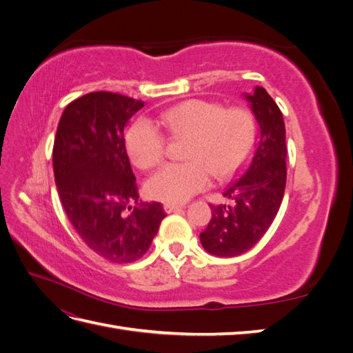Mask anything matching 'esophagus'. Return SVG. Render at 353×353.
<instances>
[{
	"instance_id": "esophagus-1",
	"label": "esophagus",
	"mask_w": 353,
	"mask_h": 353,
	"mask_svg": "<svg viewBox=\"0 0 353 353\" xmlns=\"http://www.w3.org/2000/svg\"><path fill=\"white\" fill-rule=\"evenodd\" d=\"M183 208H184L183 205H175V203H165L163 205V209L166 213H172V212H176Z\"/></svg>"
}]
</instances>
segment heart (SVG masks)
<instances>
[{
  "label": "heart",
  "instance_id": "heart-1",
  "mask_svg": "<svg viewBox=\"0 0 353 353\" xmlns=\"http://www.w3.org/2000/svg\"><path fill=\"white\" fill-rule=\"evenodd\" d=\"M170 137L190 135L183 163H166L147 181L154 200L183 203L206 190L212 176L232 178L249 162L256 143V122L244 108L223 109L219 103L187 100L159 116ZM126 148L135 166L150 169L162 162L166 137L148 119H138L126 134Z\"/></svg>",
  "mask_w": 353,
  "mask_h": 353
}]
</instances>
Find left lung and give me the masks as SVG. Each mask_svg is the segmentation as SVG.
<instances>
[{
	"label": "left lung",
	"mask_w": 353,
	"mask_h": 353,
	"mask_svg": "<svg viewBox=\"0 0 353 353\" xmlns=\"http://www.w3.org/2000/svg\"><path fill=\"white\" fill-rule=\"evenodd\" d=\"M261 128L259 144L252 163L223 196L231 205H210L212 219L200 234L201 245L221 258L250 250L268 231L285 190V126L283 113L265 88L245 94Z\"/></svg>",
	"instance_id": "left-lung-1"
}]
</instances>
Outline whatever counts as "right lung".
I'll list each match as a JSON object with an SVG mask.
<instances>
[{
	"label": "right lung",
	"mask_w": 353,
	"mask_h": 353,
	"mask_svg": "<svg viewBox=\"0 0 353 353\" xmlns=\"http://www.w3.org/2000/svg\"><path fill=\"white\" fill-rule=\"evenodd\" d=\"M144 103L97 91L66 105L52 147L63 209L83 243L101 258L130 263L143 258L166 216L144 203L126 154L123 130Z\"/></svg>",
	"instance_id": "1"
}]
</instances>
